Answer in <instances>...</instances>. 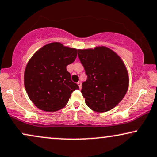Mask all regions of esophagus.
I'll use <instances>...</instances> for the list:
<instances>
[{
  "mask_svg": "<svg viewBox=\"0 0 157 157\" xmlns=\"http://www.w3.org/2000/svg\"><path fill=\"white\" fill-rule=\"evenodd\" d=\"M77 84H78V86H79V88H81V81H78V83H77Z\"/></svg>",
  "mask_w": 157,
  "mask_h": 157,
  "instance_id": "obj_1",
  "label": "esophagus"
}]
</instances>
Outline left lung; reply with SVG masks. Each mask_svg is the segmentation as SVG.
Listing matches in <instances>:
<instances>
[{
	"instance_id": "1",
	"label": "left lung",
	"mask_w": 157,
	"mask_h": 157,
	"mask_svg": "<svg viewBox=\"0 0 157 157\" xmlns=\"http://www.w3.org/2000/svg\"><path fill=\"white\" fill-rule=\"evenodd\" d=\"M78 56L87 76L81 91L86 105L98 113L110 110L128 88V71L121 58L105 47L78 50Z\"/></svg>"
}]
</instances>
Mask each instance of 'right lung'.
<instances>
[{
	"label": "right lung",
	"instance_id": "obj_1",
	"mask_svg": "<svg viewBox=\"0 0 157 157\" xmlns=\"http://www.w3.org/2000/svg\"><path fill=\"white\" fill-rule=\"evenodd\" d=\"M78 50L52 42L40 48L30 59L24 72V86L34 105L46 112H56L68 102L79 89L66 70L76 60Z\"/></svg>",
	"mask_w": 157,
	"mask_h": 157
}]
</instances>
